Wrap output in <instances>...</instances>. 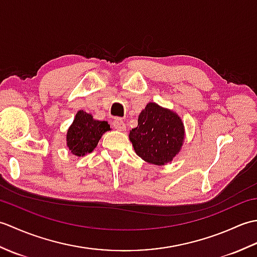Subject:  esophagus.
<instances>
[{
    "mask_svg": "<svg viewBox=\"0 0 257 257\" xmlns=\"http://www.w3.org/2000/svg\"><path fill=\"white\" fill-rule=\"evenodd\" d=\"M112 125L113 128L118 130V132H123L125 129V123L123 122V120L121 118H116L112 121Z\"/></svg>",
    "mask_w": 257,
    "mask_h": 257,
    "instance_id": "esophagus-1",
    "label": "esophagus"
}]
</instances>
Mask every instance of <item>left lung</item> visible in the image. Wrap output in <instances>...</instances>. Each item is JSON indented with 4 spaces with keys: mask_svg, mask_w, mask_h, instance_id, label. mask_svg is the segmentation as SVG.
I'll use <instances>...</instances> for the list:
<instances>
[{
    "mask_svg": "<svg viewBox=\"0 0 257 257\" xmlns=\"http://www.w3.org/2000/svg\"><path fill=\"white\" fill-rule=\"evenodd\" d=\"M129 139L141 159L162 166L181 150L184 125L176 112L149 102L139 114L138 127L130 130Z\"/></svg>",
    "mask_w": 257,
    "mask_h": 257,
    "instance_id": "left-lung-1",
    "label": "left lung"
}]
</instances>
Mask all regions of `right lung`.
I'll return each mask as SVG.
<instances>
[{
  "label": "right lung",
  "instance_id": "obj_1",
  "mask_svg": "<svg viewBox=\"0 0 257 257\" xmlns=\"http://www.w3.org/2000/svg\"><path fill=\"white\" fill-rule=\"evenodd\" d=\"M108 130H110V125L107 121L95 120L90 113L79 110L67 130L68 149L77 157L90 154L97 147L101 136Z\"/></svg>",
  "mask_w": 257,
  "mask_h": 257
}]
</instances>
